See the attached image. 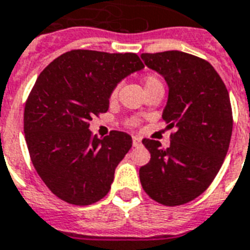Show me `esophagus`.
<instances>
[{"label":"esophagus","instance_id":"obj_1","mask_svg":"<svg viewBox=\"0 0 250 250\" xmlns=\"http://www.w3.org/2000/svg\"><path fill=\"white\" fill-rule=\"evenodd\" d=\"M132 141H133V146H135V147H138V146H141V138L138 137V136H133V137H132Z\"/></svg>","mask_w":250,"mask_h":250}]
</instances>
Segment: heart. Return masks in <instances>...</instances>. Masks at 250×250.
<instances>
[{
	"mask_svg": "<svg viewBox=\"0 0 250 250\" xmlns=\"http://www.w3.org/2000/svg\"><path fill=\"white\" fill-rule=\"evenodd\" d=\"M157 85H161L160 80L157 79L155 76H146L144 79V89L146 87H151V86H157ZM117 93H118V89H114L110 94V99H115V96H117Z\"/></svg>",
	"mask_w": 250,
	"mask_h": 250,
	"instance_id": "heart-1",
	"label": "heart"
}]
</instances>
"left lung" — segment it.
I'll use <instances>...</instances> for the list:
<instances>
[{
    "mask_svg": "<svg viewBox=\"0 0 250 250\" xmlns=\"http://www.w3.org/2000/svg\"><path fill=\"white\" fill-rule=\"evenodd\" d=\"M141 58L164 77L169 94L161 117L175 132L167 148L155 140L142 141L151 159L140 169V180L152 200L179 206L202 194L225 160L232 132L230 98L207 61L179 50Z\"/></svg>",
    "mask_w": 250,
    "mask_h": 250,
    "instance_id": "left-lung-1",
    "label": "left lung"
}]
</instances>
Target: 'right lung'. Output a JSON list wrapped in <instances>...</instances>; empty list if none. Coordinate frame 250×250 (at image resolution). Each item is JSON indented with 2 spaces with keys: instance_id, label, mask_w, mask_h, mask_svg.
<instances>
[{
  "instance_id": "add662e5",
  "label": "right lung",
  "mask_w": 250,
  "mask_h": 250,
  "mask_svg": "<svg viewBox=\"0 0 250 250\" xmlns=\"http://www.w3.org/2000/svg\"><path fill=\"white\" fill-rule=\"evenodd\" d=\"M142 68L135 53L76 49L56 58L37 79L25 104V140L35 170L61 200L87 206L109 192L132 137L121 131L93 136L90 121L108 110L122 80Z\"/></svg>"
}]
</instances>
